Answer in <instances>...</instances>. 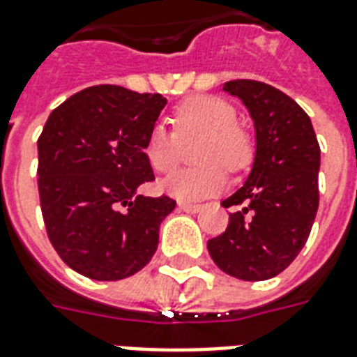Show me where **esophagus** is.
Wrapping results in <instances>:
<instances>
[{"instance_id": "1", "label": "esophagus", "mask_w": 357, "mask_h": 357, "mask_svg": "<svg viewBox=\"0 0 357 357\" xmlns=\"http://www.w3.org/2000/svg\"><path fill=\"white\" fill-rule=\"evenodd\" d=\"M178 208L181 209V211H185V213H198L200 211V208L202 206H198V204H187V202H179Z\"/></svg>"}]
</instances>
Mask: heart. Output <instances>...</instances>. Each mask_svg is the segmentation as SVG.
I'll return each mask as SVG.
<instances>
[{"instance_id":"b5f03b06","label":"heart","mask_w":357,"mask_h":357,"mask_svg":"<svg viewBox=\"0 0 357 357\" xmlns=\"http://www.w3.org/2000/svg\"><path fill=\"white\" fill-rule=\"evenodd\" d=\"M176 132L165 123L151 127L144 146L149 165L157 172H168L179 162L181 140L204 136L198 168H178L159 181V189L181 202H195L213 197L227 185V168L239 172L252 159L251 136L236 123V110L230 102L211 95H198L183 100L174 110Z\"/></svg>"}]
</instances>
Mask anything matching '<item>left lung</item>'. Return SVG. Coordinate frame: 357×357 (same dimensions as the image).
Listing matches in <instances>:
<instances>
[{"mask_svg": "<svg viewBox=\"0 0 357 357\" xmlns=\"http://www.w3.org/2000/svg\"><path fill=\"white\" fill-rule=\"evenodd\" d=\"M222 91L238 97L255 123L251 172L225 208L227 232L209 239V257L228 275L266 281L281 273L303 249L318 211L320 146L311 118L273 86L232 80Z\"/></svg>", "mask_w": 357, "mask_h": 357, "instance_id": "left-lung-1", "label": "left lung"}]
</instances>
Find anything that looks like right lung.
Masks as SVG:
<instances>
[{"label":"right lung","mask_w":357,"mask_h":357,"mask_svg":"<svg viewBox=\"0 0 357 357\" xmlns=\"http://www.w3.org/2000/svg\"><path fill=\"white\" fill-rule=\"evenodd\" d=\"M167 99L91 86L61 102L39 136V197L46 232L69 268L93 281L135 275L157 251L168 197H142L155 179L144 153Z\"/></svg>","instance_id":"obj_1"}]
</instances>
